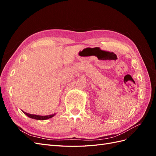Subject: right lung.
Masks as SVG:
<instances>
[{"mask_svg": "<svg viewBox=\"0 0 156 156\" xmlns=\"http://www.w3.org/2000/svg\"><path fill=\"white\" fill-rule=\"evenodd\" d=\"M24 112V114H25L27 116H28L29 117L31 118V119H36V120H47L51 119L53 116H55V114L53 115H48V116H40V115H32V114H29V113H27L24 111H23Z\"/></svg>", "mask_w": 156, "mask_h": 156, "instance_id": "obj_1", "label": "right lung"}]
</instances>
